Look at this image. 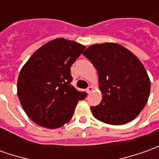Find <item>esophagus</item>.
<instances>
[{
  "label": "esophagus",
  "mask_w": 159,
  "mask_h": 159,
  "mask_svg": "<svg viewBox=\"0 0 159 159\" xmlns=\"http://www.w3.org/2000/svg\"><path fill=\"white\" fill-rule=\"evenodd\" d=\"M92 90H93V87H92V86H89L88 88H87V92H88L89 94L91 93Z\"/></svg>",
  "instance_id": "34e87169"
}]
</instances>
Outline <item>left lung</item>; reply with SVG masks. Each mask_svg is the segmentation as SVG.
I'll return each mask as SVG.
<instances>
[{"instance_id": "1", "label": "left lung", "mask_w": 159, "mask_h": 159, "mask_svg": "<svg viewBox=\"0 0 159 159\" xmlns=\"http://www.w3.org/2000/svg\"><path fill=\"white\" fill-rule=\"evenodd\" d=\"M83 55L97 69L102 94L98 106L90 107L94 117L112 125L135 119L145 106L151 90L150 78L139 58L114 43L93 44Z\"/></svg>"}]
</instances>
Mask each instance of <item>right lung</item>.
Instances as JSON below:
<instances>
[{
  "label": "right lung",
  "mask_w": 159,
  "mask_h": 159,
  "mask_svg": "<svg viewBox=\"0 0 159 159\" xmlns=\"http://www.w3.org/2000/svg\"><path fill=\"white\" fill-rule=\"evenodd\" d=\"M85 46L63 38L48 42L38 48L21 68L17 95L26 114L36 125L59 128L72 118L85 92L72 86L71 65Z\"/></svg>",
  "instance_id": "1"
}]
</instances>
